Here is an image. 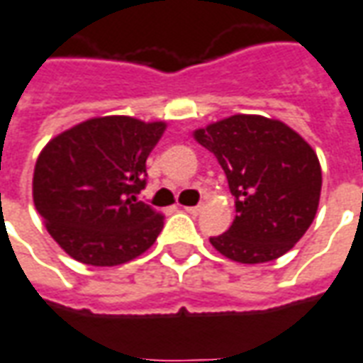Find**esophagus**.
<instances>
[{"label": "esophagus", "instance_id": "34e87169", "mask_svg": "<svg viewBox=\"0 0 363 363\" xmlns=\"http://www.w3.org/2000/svg\"><path fill=\"white\" fill-rule=\"evenodd\" d=\"M186 209L187 213H191V215H199L201 211H203V206H186L184 207Z\"/></svg>", "mask_w": 363, "mask_h": 363}]
</instances>
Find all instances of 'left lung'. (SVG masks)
Returning <instances> with one entry per match:
<instances>
[{
    "instance_id": "1",
    "label": "left lung",
    "mask_w": 363,
    "mask_h": 363,
    "mask_svg": "<svg viewBox=\"0 0 363 363\" xmlns=\"http://www.w3.org/2000/svg\"><path fill=\"white\" fill-rule=\"evenodd\" d=\"M223 167L235 197L233 225L209 241L243 264L279 259L314 221L322 189L316 152L291 126L235 114L194 132Z\"/></svg>"
}]
</instances>
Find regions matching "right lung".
<instances>
[{
  "label": "right lung",
  "instance_id": "right-lung-1",
  "mask_svg": "<svg viewBox=\"0 0 363 363\" xmlns=\"http://www.w3.org/2000/svg\"><path fill=\"white\" fill-rule=\"evenodd\" d=\"M166 122L99 116L65 130L41 150L33 203L62 251L92 267H116L146 253L164 215L136 199L146 160Z\"/></svg>",
  "mask_w": 363,
  "mask_h": 363
}]
</instances>
